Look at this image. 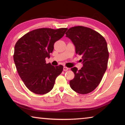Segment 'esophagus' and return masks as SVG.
I'll use <instances>...</instances> for the list:
<instances>
[{
    "label": "esophagus",
    "mask_w": 125,
    "mask_h": 125,
    "mask_svg": "<svg viewBox=\"0 0 125 125\" xmlns=\"http://www.w3.org/2000/svg\"><path fill=\"white\" fill-rule=\"evenodd\" d=\"M69 69L68 68H67L66 66H64V68H63V70H64V71H67Z\"/></svg>",
    "instance_id": "34e87169"
}]
</instances>
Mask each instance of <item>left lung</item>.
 I'll use <instances>...</instances> for the list:
<instances>
[{"mask_svg":"<svg viewBox=\"0 0 125 125\" xmlns=\"http://www.w3.org/2000/svg\"><path fill=\"white\" fill-rule=\"evenodd\" d=\"M65 34L75 46V53L82 56L83 64L80 70L71 69L74 78L70 81V87L80 94L91 93L100 83L107 68L106 42L99 32L82 26L69 29Z\"/></svg>","mask_w":125,"mask_h":125,"instance_id":"left-lung-1","label":"left lung"}]
</instances>
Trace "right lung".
Listing matches in <instances>:
<instances>
[{"label": "right lung", "instance_id": "right-lung-1", "mask_svg": "<svg viewBox=\"0 0 125 125\" xmlns=\"http://www.w3.org/2000/svg\"><path fill=\"white\" fill-rule=\"evenodd\" d=\"M67 28H41L25 34L14 46L13 60L20 77L30 91L39 95L53 87L63 66L46 64L54 48V43L64 35Z\"/></svg>", "mask_w": 125, "mask_h": 125}]
</instances>
